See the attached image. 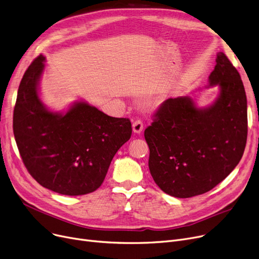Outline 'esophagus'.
Returning <instances> with one entry per match:
<instances>
[{"mask_svg":"<svg viewBox=\"0 0 259 259\" xmlns=\"http://www.w3.org/2000/svg\"><path fill=\"white\" fill-rule=\"evenodd\" d=\"M133 131L135 133H141L144 129V124H143V120L142 119H137L133 121V125H132Z\"/></svg>","mask_w":259,"mask_h":259,"instance_id":"obj_1","label":"esophagus"}]
</instances>
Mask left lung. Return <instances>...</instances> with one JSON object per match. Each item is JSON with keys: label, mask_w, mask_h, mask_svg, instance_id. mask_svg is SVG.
Wrapping results in <instances>:
<instances>
[{"label": "left lung", "mask_w": 259, "mask_h": 259, "mask_svg": "<svg viewBox=\"0 0 259 259\" xmlns=\"http://www.w3.org/2000/svg\"><path fill=\"white\" fill-rule=\"evenodd\" d=\"M209 81L221 87L212 106L197 109L190 98L168 99L145 130L150 173L162 191L174 197L210 191L238 165L246 148V91L224 52L217 53Z\"/></svg>", "instance_id": "8db88e82"}]
</instances>
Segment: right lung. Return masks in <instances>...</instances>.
Returning <instances> with one entry per match:
<instances>
[{"label":"right lung","instance_id":"obj_1","mask_svg":"<svg viewBox=\"0 0 259 259\" xmlns=\"http://www.w3.org/2000/svg\"><path fill=\"white\" fill-rule=\"evenodd\" d=\"M44 61L42 54L34 59L19 86L13 134L20 155L40 186L63 195L91 193L103 184L118 149L129 141L131 121L81 102L64 115L48 111L37 95Z\"/></svg>","mask_w":259,"mask_h":259}]
</instances>
